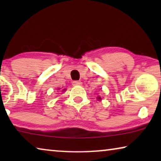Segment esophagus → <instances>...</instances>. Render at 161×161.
<instances>
[{
    "label": "esophagus",
    "instance_id": "esophagus-1",
    "mask_svg": "<svg viewBox=\"0 0 161 161\" xmlns=\"http://www.w3.org/2000/svg\"><path fill=\"white\" fill-rule=\"evenodd\" d=\"M82 84V82H80V81H78V80H75L72 82V85L73 86H80Z\"/></svg>",
    "mask_w": 161,
    "mask_h": 161
}]
</instances>
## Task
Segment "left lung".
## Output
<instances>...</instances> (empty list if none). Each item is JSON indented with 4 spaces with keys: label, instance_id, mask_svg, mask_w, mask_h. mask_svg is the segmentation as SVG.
<instances>
[{
    "label": "left lung",
    "instance_id": "8db88e82",
    "mask_svg": "<svg viewBox=\"0 0 161 161\" xmlns=\"http://www.w3.org/2000/svg\"><path fill=\"white\" fill-rule=\"evenodd\" d=\"M97 99H98V100H101V97H97Z\"/></svg>",
    "mask_w": 161,
    "mask_h": 161
}]
</instances>
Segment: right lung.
<instances>
[{
    "label": "right lung",
    "mask_w": 161,
    "mask_h": 161,
    "mask_svg": "<svg viewBox=\"0 0 161 161\" xmlns=\"http://www.w3.org/2000/svg\"><path fill=\"white\" fill-rule=\"evenodd\" d=\"M58 89L59 90V89ZM62 91H66V89H63V90H62Z\"/></svg>",
    "instance_id": "obj_1"
}]
</instances>
